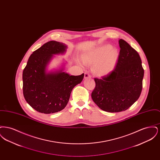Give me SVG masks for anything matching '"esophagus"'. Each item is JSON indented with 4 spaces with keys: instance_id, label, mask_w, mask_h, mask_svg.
Returning <instances> with one entry per match:
<instances>
[{
    "instance_id": "34e87169",
    "label": "esophagus",
    "mask_w": 160,
    "mask_h": 160,
    "mask_svg": "<svg viewBox=\"0 0 160 160\" xmlns=\"http://www.w3.org/2000/svg\"><path fill=\"white\" fill-rule=\"evenodd\" d=\"M91 77V75H90L88 72H85V73H84V78H85V79L90 78Z\"/></svg>"
}]
</instances>
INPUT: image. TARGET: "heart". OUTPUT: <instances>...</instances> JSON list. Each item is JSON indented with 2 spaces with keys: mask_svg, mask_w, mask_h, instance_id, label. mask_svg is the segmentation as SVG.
Masks as SVG:
<instances>
[{
  "mask_svg": "<svg viewBox=\"0 0 160 160\" xmlns=\"http://www.w3.org/2000/svg\"><path fill=\"white\" fill-rule=\"evenodd\" d=\"M118 56L117 48L110 44L98 47L84 54L82 59L85 63H95L93 71L99 76L108 74L114 68Z\"/></svg>",
  "mask_w": 160,
  "mask_h": 160,
  "instance_id": "1",
  "label": "heart"
}]
</instances>
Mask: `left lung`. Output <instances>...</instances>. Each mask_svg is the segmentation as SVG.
<instances>
[{"mask_svg":"<svg viewBox=\"0 0 160 160\" xmlns=\"http://www.w3.org/2000/svg\"><path fill=\"white\" fill-rule=\"evenodd\" d=\"M114 70L102 78H95V88L92 98L99 108L107 112L125 111L138 99L143 84L144 69L137 51L123 39Z\"/></svg>","mask_w":160,"mask_h":160,"instance_id":"obj_1","label":"left lung"}]
</instances>
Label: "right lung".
<instances>
[{"label": "right lung", "mask_w": 160, "mask_h": 160, "mask_svg": "<svg viewBox=\"0 0 160 160\" xmlns=\"http://www.w3.org/2000/svg\"><path fill=\"white\" fill-rule=\"evenodd\" d=\"M67 46L55 41L46 42L29 57L23 72V91L26 102L39 113L50 114L63 110L68 102L72 89L80 83L84 73L70 76L59 69L48 72L54 55L63 54Z\"/></svg>", "instance_id": "obj_1"}]
</instances>
